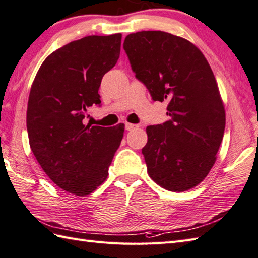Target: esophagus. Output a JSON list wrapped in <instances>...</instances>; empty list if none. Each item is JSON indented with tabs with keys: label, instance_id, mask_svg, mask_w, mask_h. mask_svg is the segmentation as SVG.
<instances>
[{
	"label": "esophagus",
	"instance_id": "esophagus-1",
	"mask_svg": "<svg viewBox=\"0 0 258 258\" xmlns=\"http://www.w3.org/2000/svg\"><path fill=\"white\" fill-rule=\"evenodd\" d=\"M139 125H135V124H131V123H126L125 124V128L127 131H132L134 128H138Z\"/></svg>",
	"mask_w": 258,
	"mask_h": 258
}]
</instances>
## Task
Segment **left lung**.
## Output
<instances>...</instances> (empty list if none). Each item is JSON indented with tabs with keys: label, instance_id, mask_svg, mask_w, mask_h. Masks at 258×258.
Here are the masks:
<instances>
[{
	"label": "left lung",
	"instance_id": "8db88e82",
	"mask_svg": "<svg viewBox=\"0 0 258 258\" xmlns=\"http://www.w3.org/2000/svg\"><path fill=\"white\" fill-rule=\"evenodd\" d=\"M123 46L153 100L168 102L171 119L146 127L147 173L167 190L195 187L215 164L226 123L210 64L193 43L162 31L132 33Z\"/></svg>",
	"mask_w": 258,
	"mask_h": 258
}]
</instances>
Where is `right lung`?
<instances>
[{
	"label": "right lung",
	"instance_id": "obj_1",
	"mask_svg": "<svg viewBox=\"0 0 258 258\" xmlns=\"http://www.w3.org/2000/svg\"><path fill=\"white\" fill-rule=\"evenodd\" d=\"M122 34L91 35L54 51L33 81L26 112L31 151L54 184L78 196L107 178L124 124L85 125L90 106L100 105L102 78L119 57Z\"/></svg>",
	"mask_w": 258,
	"mask_h": 258
}]
</instances>
